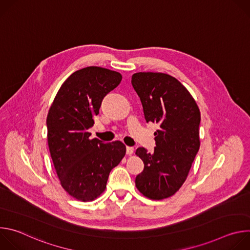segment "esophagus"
I'll list each match as a JSON object with an SVG mask.
<instances>
[{"label":"esophagus","mask_w":250,"mask_h":250,"mask_svg":"<svg viewBox=\"0 0 250 250\" xmlns=\"http://www.w3.org/2000/svg\"><path fill=\"white\" fill-rule=\"evenodd\" d=\"M133 152H134V148L133 147H130V146H127L126 147V154L127 155H132L133 154Z\"/></svg>","instance_id":"34e87169"}]
</instances>
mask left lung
I'll return each instance as SVG.
<instances>
[{
  "mask_svg": "<svg viewBox=\"0 0 250 250\" xmlns=\"http://www.w3.org/2000/svg\"><path fill=\"white\" fill-rule=\"evenodd\" d=\"M131 84L146 123L159 125L154 151L136 149L145 169L136 176L135 186L144 196L162 200L181 188L199 151L200 110L189 91L168 74L138 72Z\"/></svg>",
  "mask_w": 250,
  "mask_h": 250,
  "instance_id": "obj_1",
  "label": "left lung"
}]
</instances>
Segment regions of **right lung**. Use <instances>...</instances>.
Listing matches in <instances>:
<instances>
[{
    "label": "right lung",
    "mask_w": 250,
    "mask_h": 250,
    "mask_svg": "<svg viewBox=\"0 0 250 250\" xmlns=\"http://www.w3.org/2000/svg\"><path fill=\"white\" fill-rule=\"evenodd\" d=\"M122 81L116 71L90 66L71 74L60 87L47 119V141L63 189L73 198L90 202L105 189L111 170L125 154V146L90 139L104 97Z\"/></svg>",
    "instance_id": "1"
}]
</instances>
